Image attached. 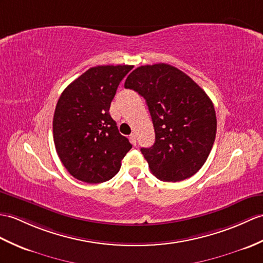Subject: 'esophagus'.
<instances>
[{"mask_svg": "<svg viewBox=\"0 0 263 263\" xmlns=\"http://www.w3.org/2000/svg\"><path fill=\"white\" fill-rule=\"evenodd\" d=\"M130 140H131V142H132L133 145H137V134H136V133L131 134V136H130Z\"/></svg>", "mask_w": 263, "mask_h": 263, "instance_id": "obj_1", "label": "esophagus"}]
</instances>
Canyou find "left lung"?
<instances>
[{
    "instance_id": "1",
    "label": "left lung",
    "mask_w": 263,
    "mask_h": 263,
    "mask_svg": "<svg viewBox=\"0 0 263 263\" xmlns=\"http://www.w3.org/2000/svg\"><path fill=\"white\" fill-rule=\"evenodd\" d=\"M124 87L143 96L149 108L156 141L141 152L151 173L163 181L196 174L213 148L217 126L214 105L205 91L168 64L138 67Z\"/></svg>"
}]
</instances>
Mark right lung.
<instances>
[{"mask_svg":"<svg viewBox=\"0 0 263 263\" xmlns=\"http://www.w3.org/2000/svg\"><path fill=\"white\" fill-rule=\"evenodd\" d=\"M130 65L91 67L60 95L52 121L59 159L76 179L88 184L109 180L132 148L109 115L119 84Z\"/></svg>","mask_w":263,"mask_h":263,"instance_id":"add662e5","label":"right lung"}]
</instances>
